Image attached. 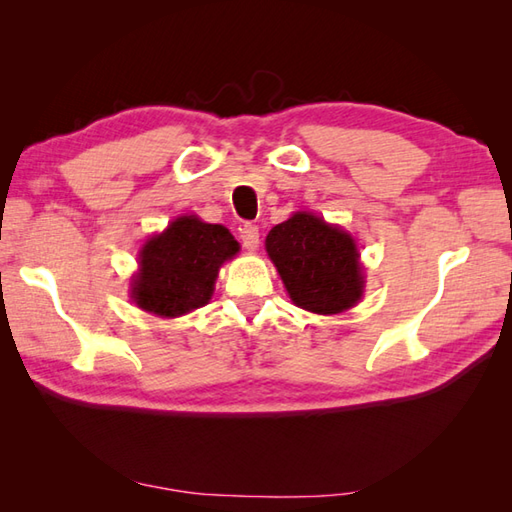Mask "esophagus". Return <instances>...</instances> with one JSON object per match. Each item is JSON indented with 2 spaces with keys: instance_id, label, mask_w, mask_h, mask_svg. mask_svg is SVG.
<instances>
[{
  "instance_id": "obj_1",
  "label": "esophagus",
  "mask_w": 512,
  "mask_h": 512,
  "mask_svg": "<svg viewBox=\"0 0 512 512\" xmlns=\"http://www.w3.org/2000/svg\"><path fill=\"white\" fill-rule=\"evenodd\" d=\"M242 244H244L246 250H257V246H259V228L255 224H244Z\"/></svg>"
}]
</instances>
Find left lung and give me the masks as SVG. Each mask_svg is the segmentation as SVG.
Instances as JSON below:
<instances>
[{"instance_id": "8db88e82", "label": "left lung", "mask_w": 512, "mask_h": 512, "mask_svg": "<svg viewBox=\"0 0 512 512\" xmlns=\"http://www.w3.org/2000/svg\"><path fill=\"white\" fill-rule=\"evenodd\" d=\"M295 306L314 314H339L363 297L365 275L354 237L310 211H297L266 237Z\"/></svg>"}]
</instances>
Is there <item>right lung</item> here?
I'll return each mask as SVG.
<instances>
[{
    "label": "right lung",
    "instance_id": "1",
    "mask_svg": "<svg viewBox=\"0 0 512 512\" xmlns=\"http://www.w3.org/2000/svg\"><path fill=\"white\" fill-rule=\"evenodd\" d=\"M237 253L239 244L228 228L180 215L140 248L132 299L156 317H182L211 301L220 266Z\"/></svg>",
    "mask_w": 512,
    "mask_h": 512
}]
</instances>
